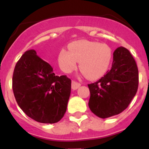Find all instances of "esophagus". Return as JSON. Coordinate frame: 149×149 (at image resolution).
<instances>
[{
  "label": "esophagus",
  "instance_id": "1",
  "mask_svg": "<svg viewBox=\"0 0 149 149\" xmlns=\"http://www.w3.org/2000/svg\"><path fill=\"white\" fill-rule=\"evenodd\" d=\"M81 86V84L80 83H77L74 81H72V89L73 90H76V89H78L79 87Z\"/></svg>",
  "mask_w": 149,
  "mask_h": 149
}]
</instances>
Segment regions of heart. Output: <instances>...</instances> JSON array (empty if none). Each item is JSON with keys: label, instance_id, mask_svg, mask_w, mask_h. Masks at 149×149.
<instances>
[{"label": "heart", "instance_id": "1", "mask_svg": "<svg viewBox=\"0 0 149 149\" xmlns=\"http://www.w3.org/2000/svg\"><path fill=\"white\" fill-rule=\"evenodd\" d=\"M112 60V51L106 44L89 40H78L69 45V51L60 50L58 64L61 70L70 73L79 67L87 78L95 80L102 77L108 70Z\"/></svg>", "mask_w": 149, "mask_h": 149}]
</instances>
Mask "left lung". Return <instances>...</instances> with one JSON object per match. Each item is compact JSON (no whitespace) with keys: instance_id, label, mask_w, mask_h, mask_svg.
<instances>
[{"instance_id":"left-lung-1","label":"left lung","mask_w":149,"mask_h":149,"mask_svg":"<svg viewBox=\"0 0 149 149\" xmlns=\"http://www.w3.org/2000/svg\"><path fill=\"white\" fill-rule=\"evenodd\" d=\"M138 84L136 62L127 48L119 47L113 52L110 71L97 82L88 84L89 109L101 119L118 115L131 103L137 92Z\"/></svg>"}]
</instances>
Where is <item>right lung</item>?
Masks as SVG:
<instances>
[{
	"label": "right lung",
	"instance_id": "right-lung-1",
	"mask_svg": "<svg viewBox=\"0 0 149 149\" xmlns=\"http://www.w3.org/2000/svg\"><path fill=\"white\" fill-rule=\"evenodd\" d=\"M72 81L56 76L53 68L35 50L24 52L15 65L13 90L24 113L40 123L59 122L66 111Z\"/></svg>",
	"mask_w": 149,
	"mask_h": 149
}]
</instances>
